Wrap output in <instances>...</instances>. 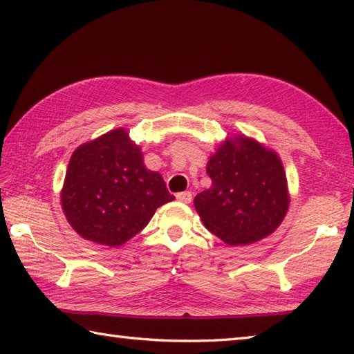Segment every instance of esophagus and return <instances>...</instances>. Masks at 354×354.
<instances>
[{"instance_id":"obj_1","label":"esophagus","mask_w":354,"mask_h":354,"mask_svg":"<svg viewBox=\"0 0 354 354\" xmlns=\"http://www.w3.org/2000/svg\"><path fill=\"white\" fill-rule=\"evenodd\" d=\"M192 198H193L192 192H181V193H176V199H178L179 202H184V204H190V202H192Z\"/></svg>"}]
</instances>
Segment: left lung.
<instances>
[{
  "label": "left lung",
  "instance_id": "obj_1",
  "mask_svg": "<svg viewBox=\"0 0 354 354\" xmlns=\"http://www.w3.org/2000/svg\"><path fill=\"white\" fill-rule=\"evenodd\" d=\"M212 187L196 194L194 207L205 228L225 243L239 246L269 236L289 207L284 169L272 150L237 137L209 158Z\"/></svg>",
  "mask_w": 354,
  "mask_h": 354
}]
</instances>
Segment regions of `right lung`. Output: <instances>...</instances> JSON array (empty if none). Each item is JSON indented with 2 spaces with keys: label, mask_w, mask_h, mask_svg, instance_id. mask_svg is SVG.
Listing matches in <instances>:
<instances>
[{
  "label": "right lung",
  "mask_w": 354,
  "mask_h": 354,
  "mask_svg": "<svg viewBox=\"0 0 354 354\" xmlns=\"http://www.w3.org/2000/svg\"><path fill=\"white\" fill-rule=\"evenodd\" d=\"M173 199L160 173L145 167L140 147L124 129L76 149L61 196L77 234L106 246L123 245L138 234L156 208Z\"/></svg>",
  "instance_id": "right-lung-1"
}]
</instances>
